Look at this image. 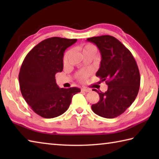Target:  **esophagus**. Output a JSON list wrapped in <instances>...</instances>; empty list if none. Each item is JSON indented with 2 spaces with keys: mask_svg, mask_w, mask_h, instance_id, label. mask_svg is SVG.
Instances as JSON below:
<instances>
[{
  "mask_svg": "<svg viewBox=\"0 0 159 159\" xmlns=\"http://www.w3.org/2000/svg\"><path fill=\"white\" fill-rule=\"evenodd\" d=\"M81 91H83V92H86V93H88V92H90L91 90L90 89V88H81Z\"/></svg>",
  "mask_w": 159,
  "mask_h": 159,
  "instance_id": "esophagus-1",
  "label": "esophagus"
}]
</instances>
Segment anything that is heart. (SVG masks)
<instances>
[{
	"instance_id": "heart-1",
	"label": "heart",
	"mask_w": 159,
	"mask_h": 159,
	"mask_svg": "<svg viewBox=\"0 0 159 159\" xmlns=\"http://www.w3.org/2000/svg\"><path fill=\"white\" fill-rule=\"evenodd\" d=\"M81 50L83 51V54H94L95 55V54L98 51V48L94 44L92 43H85L82 46ZM71 53V50H67L66 52L64 53V57H63V62L64 64H66L67 62V60H68L69 56ZM89 75V72H80L78 75V78L80 80L83 81L85 80L87 77Z\"/></svg>"
}]
</instances>
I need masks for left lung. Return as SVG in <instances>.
<instances>
[{"instance_id": "8db88e82", "label": "left lung", "mask_w": 159, "mask_h": 159, "mask_svg": "<svg viewBox=\"0 0 159 159\" xmlns=\"http://www.w3.org/2000/svg\"><path fill=\"white\" fill-rule=\"evenodd\" d=\"M101 53L102 60L96 76L105 80L108 89L98 92L99 100L91 106L99 116L114 118L122 114L135 99L140 85V75L130 51L114 36L104 35L88 38Z\"/></svg>"}]
</instances>
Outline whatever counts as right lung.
Segmentation results:
<instances>
[{
    "label": "right lung",
    "instance_id": "add662e5",
    "mask_svg": "<svg viewBox=\"0 0 159 159\" xmlns=\"http://www.w3.org/2000/svg\"><path fill=\"white\" fill-rule=\"evenodd\" d=\"M77 41L60 37L47 39L36 45L24 60L19 74L20 90L32 110L43 118L64 114L78 88H60L55 74L63 70L64 52Z\"/></svg>",
    "mask_w": 159,
    "mask_h": 159
}]
</instances>
